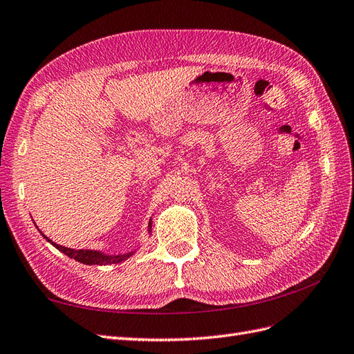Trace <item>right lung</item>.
Here are the masks:
<instances>
[{
	"mask_svg": "<svg viewBox=\"0 0 354 354\" xmlns=\"http://www.w3.org/2000/svg\"><path fill=\"white\" fill-rule=\"evenodd\" d=\"M149 231H151V222L148 225ZM41 233V231H39ZM43 234V233H41ZM44 236V234H43ZM44 239L47 241H50L56 249H59L60 252H64V254L69 258H74L75 261L82 262V264H86V266H108V264H118V262L127 259L129 257L133 255V252H129V254H123V255H105L102 254V252H97V250H88V249H80V250H75V249H69V248H65V246H60L57 243H53L52 240H50L48 237L44 236Z\"/></svg>",
	"mask_w": 354,
	"mask_h": 354,
	"instance_id": "right-lung-1",
	"label": "right lung"
}]
</instances>
